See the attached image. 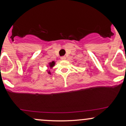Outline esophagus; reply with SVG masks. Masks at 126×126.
Listing matches in <instances>:
<instances>
[{
  "mask_svg": "<svg viewBox=\"0 0 126 126\" xmlns=\"http://www.w3.org/2000/svg\"><path fill=\"white\" fill-rule=\"evenodd\" d=\"M62 59V60H66V57H65V56H62V57H61V58H60Z\"/></svg>",
  "mask_w": 126,
  "mask_h": 126,
  "instance_id": "1",
  "label": "esophagus"
}]
</instances>
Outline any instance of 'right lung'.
<instances>
[{"instance_id":"right-lung-1","label":"right lung","mask_w":126,"mask_h":126,"mask_svg":"<svg viewBox=\"0 0 126 126\" xmlns=\"http://www.w3.org/2000/svg\"><path fill=\"white\" fill-rule=\"evenodd\" d=\"M54 65H55V62H54V61L50 62V63H49V67H50V68L53 67V66H54ZM48 74H51V73H50V71L48 72Z\"/></svg>"}]
</instances>
